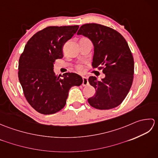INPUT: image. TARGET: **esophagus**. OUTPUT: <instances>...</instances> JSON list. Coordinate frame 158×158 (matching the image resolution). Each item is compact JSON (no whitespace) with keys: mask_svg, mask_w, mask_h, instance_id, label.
Wrapping results in <instances>:
<instances>
[{"mask_svg":"<svg viewBox=\"0 0 158 158\" xmlns=\"http://www.w3.org/2000/svg\"><path fill=\"white\" fill-rule=\"evenodd\" d=\"M82 85L83 86H86V85H89V81H88V77H83V83H82Z\"/></svg>","mask_w":158,"mask_h":158,"instance_id":"34e87169","label":"esophagus"}]
</instances>
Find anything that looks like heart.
I'll return each mask as SVG.
<instances>
[{"mask_svg": "<svg viewBox=\"0 0 158 158\" xmlns=\"http://www.w3.org/2000/svg\"><path fill=\"white\" fill-rule=\"evenodd\" d=\"M77 69L79 70V71H81V70H83V66L81 64H79L77 66Z\"/></svg>", "mask_w": 158, "mask_h": 158, "instance_id": "1", "label": "heart"}]
</instances>
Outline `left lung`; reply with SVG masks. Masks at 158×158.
<instances>
[{
  "instance_id": "1",
  "label": "left lung",
  "mask_w": 158,
  "mask_h": 158,
  "mask_svg": "<svg viewBox=\"0 0 158 158\" xmlns=\"http://www.w3.org/2000/svg\"><path fill=\"white\" fill-rule=\"evenodd\" d=\"M78 35L88 37L93 43L92 66L100 67L105 78L98 81L89 77V84L96 94L88 98L92 106L100 110L113 109L125 99L132 84L134 59L129 46L123 36L111 28L98 23L82 25Z\"/></svg>"
}]
</instances>
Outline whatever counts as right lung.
I'll return each instance as SVG.
<instances>
[{
	"mask_svg": "<svg viewBox=\"0 0 158 158\" xmlns=\"http://www.w3.org/2000/svg\"><path fill=\"white\" fill-rule=\"evenodd\" d=\"M79 26H49L30 39L19 60L18 77L26 100L44 115L64 108L69 89L79 86L82 77L74 73L56 76L53 65L63 58L64 43L77 32Z\"/></svg>",
	"mask_w": 158,
	"mask_h": 158,
	"instance_id": "1",
	"label": "right lung"
}]
</instances>
